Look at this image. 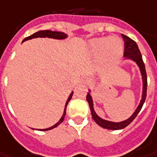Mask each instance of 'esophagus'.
Returning a JSON list of instances; mask_svg holds the SVG:
<instances>
[{
	"label": "esophagus",
	"mask_w": 157,
	"mask_h": 157,
	"mask_svg": "<svg viewBox=\"0 0 157 157\" xmlns=\"http://www.w3.org/2000/svg\"><path fill=\"white\" fill-rule=\"evenodd\" d=\"M86 80H87V79H86V77H82V82H86Z\"/></svg>",
	"instance_id": "esophagus-1"
}]
</instances>
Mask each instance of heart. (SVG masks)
Returning <instances> with one entry per match:
<instances>
[{
	"instance_id": "1",
	"label": "heart",
	"mask_w": 157,
	"mask_h": 157,
	"mask_svg": "<svg viewBox=\"0 0 157 157\" xmlns=\"http://www.w3.org/2000/svg\"><path fill=\"white\" fill-rule=\"evenodd\" d=\"M91 53L100 56L104 64H114L120 60L124 52V43L119 36L95 38L89 43Z\"/></svg>"
}]
</instances>
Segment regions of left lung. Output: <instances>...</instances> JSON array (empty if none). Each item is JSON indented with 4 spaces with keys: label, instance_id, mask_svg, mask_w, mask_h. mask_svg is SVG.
Returning <instances> with one entry per match:
<instances>
[{
    "label": "left lung",
    "instance_id": "obj_1",
    "mask_svg": "<svg viewBox=\"0 0 157 157\" xmlns=\"http://www.w3.org/2000/svg\"><path fill=\"white\" fill-rule=\"evenodd\" d=\"M123 40H124V56L126 58H130L135 61L137 65L140 67V72L142 75V80H143V93H142V99L140 101V103L136 108V110L135 111L132 117H130L127 120L121 121V122H112V121H105L101 119L96 114V112L94 111L93 108V101L91 99V96L90 95V92H88L87 96H86V100H87L88 103H89V106H90V112H91V116L93 120L98 124L100 126H101L103 128L108 129V130H121L126 127L129 124L133 121L135 118L136 117L138 113L140 112L141 108L143 106V104L146 98H147V71H146V68H145V64L142 60V56L140 54V52L139 48H138L137 44L135 42L134 40H132L131 38L126 36L125 35H121Z\"/></svg>",
    "mask_w": 157,
    "mask_h": 157
}]
</instances>
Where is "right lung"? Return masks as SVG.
Here are the masks:
<instances>
[{"instance_id": "obj_1", "label": "right lung", "mask_w": 157, "mask_h": 157, "mask_svg": "<svg viewBox=\"0 0 157 157\" xmlns=\"http://www.w3.org/2000/svg\"><path fill=\"white\" fill-rule=\"evenodd\" d=\"M36 37H49V38H54V39H64V38H66V37H67V35L65 34V33H63V32L52 31H49V30H46V31H37V32H36V33H34L33 35L30 36L25 38V39L23 40V41L30 40V39H32V38H36ZM72 96H73V92H71V95L69 96V97H68V99H67L66 105H65V109H64V113L63 115H62V117H61V119H60V121H59L56 124H55L54 126H52V127H50V128H47V129H40V131H48V130H52V129L55 128V127L59 126V125L63 121L64 118H65V116H66V113H67V104L69 103V101H71V99Z\"/></svg>"}]
</instances>
